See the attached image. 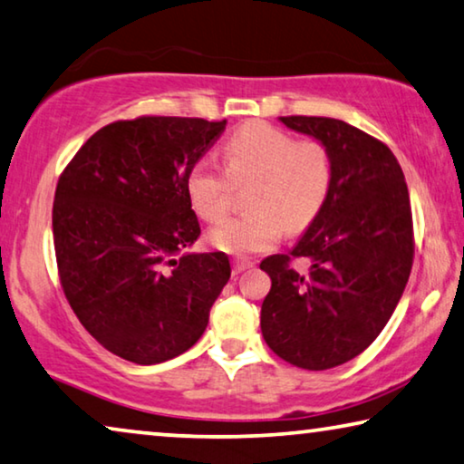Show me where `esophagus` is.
Instances as JSON below:
<instances>
[{
  "mask_svg": "<svg viewBox=\"0 0 464 464\" xmlns=\"http://www.w3.org/2000/svg\"><path fill=\"white\" fill-rule=\"evenodd\" d=\"M252 266H254V262H250V260H241V258H235L233 260V273L235 275L244 273V271H247V268H252Z\"/></svg>",
  "mask_w": 464,
  "mask_h": 464,
  "instance_id": "34e87169",
  "label": "esophagus"
}]
</instances>
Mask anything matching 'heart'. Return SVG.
Instances as JSON below:
<instances>
[{
  "mask_svg": "<svg viewBox=\"0 0 464 464\" xmlns=\"http://www.w3.org/2000/svg\"><path fill=\"white\" fill-rule=\"evenodd\" d=\"M227 172L235 181L254 179L247 191L252 210L233 217L208 233L218 252L250 256L273 247L287 227L300 231L327 202L334 164L319 141H295L268 122H247L223 145ZM229 177L210 158H199L188 172L185 189L193 212L217 223L229 208Z\"/></svg>",
  "mask_w": 464,
  "mask_h": 464,
  "instance_id": "heart-1",
  "label": "heart"
}]
</instances>
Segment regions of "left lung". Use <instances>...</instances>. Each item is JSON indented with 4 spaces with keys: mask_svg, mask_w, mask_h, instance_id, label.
<instances>
[{
    "mask_svg": "<svg viewBox=\"0 0 464 464\" xmlns=\"http://www.w3.org/2000/svg\"><path fill=\"white\" fill-rule=\"evenodd\" d=\"M323 143L334 164L329 198L289 254L260 262L271 276L260 327L276 356L308 371L340 366L382 334L412 266V214L392 150L327 116H281ZM292 257L309 268L295 272Z\"/></svg>",
    "mask_w": 464,
    "mask_h": 464,
    "instance_id": "obj_1",
    "label": "left lung"
}]
</instances>
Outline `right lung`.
Wrapping results in <instances>:
<instances>
[{"instance_id":"add662e5","label":"right lung","mask_w":464,"mask_h":464,"mask_svg":"<svg viewBox=\"0 0 464 464\" xmlns=\"http://www.w3.org/2000/svg\"><path fill=\"white\" fill-rule=\"evenodd\" d=\"M227 121L141 116L89 137L53 202L60 281L82 327L112 354L158 364L208 327L231 276L223 252L198 254L185 179Z\"/></svg>"}]
</instances>
